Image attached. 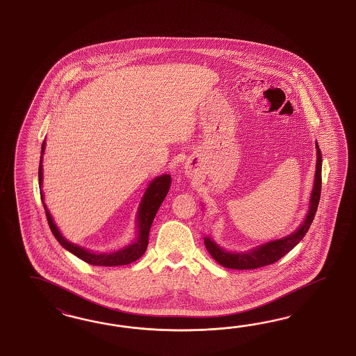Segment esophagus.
Instances as JSON below:
<instances>
[{
    "instance_id": "1",
    "label": "esophagus",
    "mask_w": 356,
    "mask_h": 356,
    "mask_svg": "<svg viewBox=\"0 0 356 356\" xmlns=\"http://www.w3.org/2000/svg\"><path fill=\"white\" fill-rule=\"evenodd\" d=\"M186 172H188V173H191V171H186Z\"/></svg>"
}]
</instances>
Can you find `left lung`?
Listing matches in <instances>:
<instances>
[{
  "instance_id": "8db88e82",
  "label": "left lung",
  "mask_w": 356,
  "mask_h": 356,
  "mask_svg": "<svg viewBox=\"0 0 356 356\" xmlns=\"http://www.w3.org/2000/svg\"><path fill=\"white\" fill-rule=\"evenodd\" d=\"M316 149H317V163H316L314 183H313L312 194H311V201H309V210L307 213L305 220L302 222V225H300L299 228L289 236L265 243L259 247L250 249L248 252H243V253L225 250V249L220 248L213 238H210V236H206L204 238L206 249L218 264H220L222 266L228 268V269H257V268H262V266L277 262L278 259L286 256L292 248H295L300 243V240L305 236V234L308 232L309 227L312 225L313 218L317 211L320 195H321L323 156H321V151H320L317 142H316Z\"/></svg>"
}]
</instances>
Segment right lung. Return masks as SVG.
Instances as JSON below:
<instances>
[{
	"mask_svg": "<svg viewBox=\"0 0 356 356\" xmlns=\"http://www.w3.org/2000/svg\"><path fill=\"white\" fill-rule=\"evenodd\" d=\"M45 149V140H43L42 145V156H40V164H39V185H43V154ZM171 176L170 175H162L155 177L150 185L147 186L146 192L142 197L140 209L137 213V237L136 240L124 247V248L111 252V253H95L88 249L78 247L76 244L67 241L61 232L58 231L57 226L54 225V218L51 216L49 210L47 209V205L44 204L43 192H40V197L43 201L44 210L45 216L48 219V225L54 234V236L57 238V241L64 247L66 250L73 253L78 259H83L87 264L94 265V266H121V265H128L134 261L140 259L143 253L147 249L149 244V232H150L152 220L158 213V209L162 205L163 200L170 191L171 186Z\"/></svg>",
	"mask_w": 356,
	"mask_h": 356,
	"instance_id": "1",
	"label": "right lung"
}]
</instances>
